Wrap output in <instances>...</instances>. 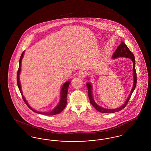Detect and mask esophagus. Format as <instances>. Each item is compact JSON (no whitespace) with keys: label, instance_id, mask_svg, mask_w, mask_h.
I'll use <instances>...</instances> for the list:
<instances>
[{"label":"esophagus","instance_id":"1","mask_svg":"<svg viewBox=\"0 0 151 151\" xmlns=\"http://www.w3.org/2000/svg\"><path fill=\"white\" fill-rule=\"evenodd\" d=\"M78 76L80 78H81V79H84L86 76V73L84 72H80L78 75Z\"/></svg>","mask_w":151,"mask_h":151}]
</instances>
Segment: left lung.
Here are the masks:
<instances>
[{
  "instance_id": "obj_1",
  "label": "left lung",
  "mask_w": 151,
  "mask_h": 151,
  "mask_svg": "<svg viewBox=\"0 0 151 151\" xmlns=\"http://www.w3.org/2000/svg\"><path fill=\"white\" fill-rule=\"evenodd\" d=\"M119 57L129 58V59H131L132 62H133V79H134L133 86H132L131 91L130 92V93L127 99H126V100L124 102V103L122 105V106H121L119 108L113 109H106V108H102L100 106H99L96 103V102L94 100L93 92H92L93 88H92V84L90 82L86 83V86L88 88V96H89V100H90L91 104L97 110H98L99 111H100L101 113H115V112H118V111L121 110L125 108L126 106L127 105V104L132 94L133 93L135 89L136 86H137V77L136 70H135V59L134 55L132 54V52L129 50V49L126 45V44L124 43V42H121V45L117 47V49H116L115 52H114V54L112 55V58L113 59ZM89 79L88 78V80Z\"/></svg>"
}]
</instances>
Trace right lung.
Wrapping results in <instances>:
<instances>
[{
	"mask_svg": "<svg viewBox=\"0 0 151 151\" xmlns=\"http://www.w3.org/2000/svg\"><path fill=\"white\" fill-rule=\"evenodd\" d=\"M24 54V51L22 52V55H21L20 58V60H19V70H18L17 73V86H18V87H19V91H20V93L22 94V97L23 100L24 101V102L27 105V106L33 111L35 112L36 113H38V114L46 115H53L58 114L61 113L63 111V110L65 109V107L66 106V105H67V92H68V89L69 85H70L71 81H66L65 83L63 84V85L62 86V87L61 90H60V100H59V102L58 104L57 105L55 106V108L53 109L51 111H44V112H42V111H37L36 110L33 109V108L30 106L29 104L28 103V101L26 100V99H25V97L23 96L22 92L21 83H20V72H21L22 59L23 58Z\"/></svg>",
	"mask_w": 151,
	"mask_h": 151,
	"instance_id": "1",
	"label": "right lung"
}]
</instances>
